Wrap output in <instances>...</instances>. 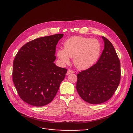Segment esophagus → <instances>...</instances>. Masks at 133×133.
I'll list each match as a JSON object with an SVG mask.
<instances>
[{
  "mask_svg": "<svg viewBox=\"0 0 133 133\" xmlns=\"http://www.w3.org/2000/svg\"><path fill=\"white\" fill-rule=\"evenodd\" d=\"M74 73V71L71 70V69H69L67 71V73H66V75H69V74H72V73Z\"/></svg>",
  "mask_w": 133,
  "mask_h": 133,
  "instance_id": "34e87169",
  "label": "esophagus"
}]
</instances>
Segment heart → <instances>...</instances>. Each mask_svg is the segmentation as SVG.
<instances>
[{
  "label": "heart",
  "mask_w": 133,
  "mask_h": 133,
  "mask_svg": "<svg viewBox=\"0 0 133 133\" xmlns=\"http://www.w3.org/2000/svg\"><path fill=\"white\" fill-rule=\"evenodd\" d=\"M64 49L57 51V56L64 63L73 58L75 66L79 70H85L94 64L101 52V45L96 39L82 36H73L64 44Z\"/></svg>",
  "instance_id": "b5f03b06"
}]
</instances>
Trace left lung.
I'll list each match as a JSON object with an SVG mask.
<instances>
[{
    "label": "left lung",
    "mask_w": 133,
    "mask_h": 133,
    "mask_svg": "<svg viewBox=\"0 0 133 133\" xmlns=\"http://www.w3.org/2000/svg\"><path fill=\"white\" fill-rule=\"evenodd\" d=\"M104 49L97 62L77 75V91L86 102L100 104L108 100L120 82V62L112 43L101 36Z\"/></svg>",
    "instance_id": "left-lung-1"
}]
</instances>
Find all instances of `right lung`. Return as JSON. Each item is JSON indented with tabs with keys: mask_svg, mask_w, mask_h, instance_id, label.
I'll list each match as a JSON object with an SVG mask.
<instances>
[{
	"mask_svg": "<svg viewBox=\"0 0 133 133\" xmlns=\"http://www.w3.org/2000/svg\"><path fill=\"white\" fill-rule=\"evenodd\" d=\"M63 34L35 39L23 46L13 63L12 77L22 100L42 107L52 101L67 70L56 66V47Z\"/></svg>",
	"mask_w": 133,
	"mask_h": 133,
	"instance_id": "add662e5",
	"label": "right lung"
}]
</instances>
